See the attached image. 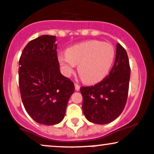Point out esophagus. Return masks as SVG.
<instances>
[{
  "mask_svg": "<svg viewBox=\"0 0 154 154\" xmlns=\"http://www.w3.org/2000/svg\"><path fill=\"white\" fill-rule=\"evenodd\" d=\"M75 90L76 91H79V90H80V86H79V84H75Z\"/></svg>",
  "mask_w": 154,
  "mask_h": 154,
  "instance_id": "1",
  "label": "esophagus"
}]
</instances>
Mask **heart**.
Returning a JSON list of instances; mask_svg holds the SVG:
<instances>
[{
  "instance_id": "heart-1",
  "label": "heart",
  "mask_w": 154,
  "mask_h": 154,
  "mask_svg": "<svg viewBox=\"0 0 154 154\" xmlns=\"http://www.w3.org/2000/svg\"><path fill=\"white\" fill-rule=\"evenodd\" d=\"M115 58L112 45L99 40H89L74 45L66 50V54L58 57L64 73L70 76L76 64L82 80L95 84L109 73Z\"/></svg>"
}]
</instances>
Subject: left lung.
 Masks as SVG:
<instances>
[{
	"label": "left lung",
	"mask_w": 154,
	"mask_h": 154,
	"mask_svg": "<svg viewBox=\"0 0 154 154\" xmlns=\"http://www.w3.org/2000/svg\"><path fill=\"white\" fill-rule=\"evenodd\" d=\"M130 72L126 51L117 43L115 63L109 75L95 85L80 89L83 112L89 121L106 124L120 116L127 101Z\"/></svg>",
	"instance_id": "obj_1"
}]
</instances>
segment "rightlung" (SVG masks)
Listing matches in <instances>:
<instances>
[{
    "mask_svg": "<svg viewBox=\"0 0 154 154\" xmlns=\"http://www.w3.org/2000/svg\"><path fill=\"white\" fill-rule=\"evenodd\" d=\"M55 36L30 41L19 60V87L27 113L38 123H59L75 90L74 84L60 72Z\"/></svg>",
    "mask_w": 154,
    "mask_h": 154,
    "instance_id": "1",
    "label": "right lung"
}]
</instances>
